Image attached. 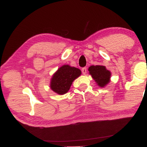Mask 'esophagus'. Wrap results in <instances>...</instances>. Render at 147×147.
Masks as SVG:
<instances>
[{"instance_id":"esophagus-1","label":"esophagus","mask_w":147,"mask_h":147,"mask_svg":"<svg viewBox=\"0 0 147 147\" xmlns=\"http://www.w3.org/2000/svg\"><path fill=\"white\" fill-rule=\"evenodd\" d=\"M82 73L83 74H86V73H87V68L86 67H84L82 69Z\"/></svg>"}]
</instances>
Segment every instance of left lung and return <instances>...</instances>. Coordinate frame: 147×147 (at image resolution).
<instances>
[{
    "label": "left lung",
    "instance_id": "obj_1",
    "mask_svg": "<svg viewBox=\"0 0 147 147\" xmlns=\"http://www.w3.org/2000/svg\"><path fill=\"white\" fill-rule=\"evenodd\" d=\"M90 74L100 87H104L109 82L111 77V72L107 70L105 66L102 65H92L88 69Z\"/></svg>",
    "mask_w": 147,
    "mask_h": 147
}]
</instances>
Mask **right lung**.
<instances>
[{"label": "right lung", "mask_w": 147, "mask_h": 147, "mask_svg": "<svg viewBox=\"0 0 147 147\" xmlns=\"http://www.w3.org/2000/svg\"><path fill=\"white\" fill-rule=\"evenodd\" d=\"M80 74V69L70 67L68 65H63L52 76L50 84L51 89L57 94H66L74 80Z\"/></svg>", "instance_id": "1"}]
</instances>
